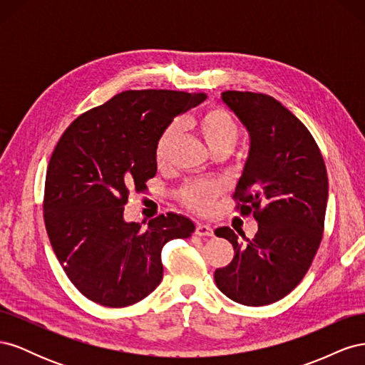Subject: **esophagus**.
I'll return each mask as SVG.
<instances>
[{
    "label": "esophagus",
    "mask_w": 365,
    "mask_h": 365,
    "mask_svg": "<svg viewBox=\"0 0 365 365\" xmlns=\"http://www.w3.org/2000/svg\"><path fill=\"white\" fill-rule=\"evenodd\" d=\"M195 235L210 237V236H213V228L210 225H205V224H197L196 230H195Z\"/></svg>",
    "instance_id": "obj_1"
}]
</instances>
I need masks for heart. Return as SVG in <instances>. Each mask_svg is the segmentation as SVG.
Returning <instances> with one entry per match:
<instances>
[{"label":"heart","mask_w":365,"mask_h":365,"mask_svg":"<svg viewBox=\"0 0 365 365\" xmlns=\"http://www.w3.org/2000/svg\"><path fill=\"white\" fill-rule=\"evenodd\" d=\"M189 125L201 135L212 152L217 149L233 150L240 137V128L236 117L222 106H210L204 109L189 120ZM176 137H178V126L176 125L165 128L158 137L155 145V163L160 169L165 168V164H168ZM222 192V184L197 181L181 187L178 195L184 205L197 213H205L212 208Z\"/></svg>","instance_id":"b5f03b06"}]
</instances>
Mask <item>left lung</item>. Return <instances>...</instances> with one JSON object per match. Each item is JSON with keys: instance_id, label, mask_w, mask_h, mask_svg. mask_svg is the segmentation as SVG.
Returning <instances> with one entry per match:
<instances>
[{"instance_id": "obj_1", "label": "left lung", "mask_w": 365, "mask_h": 365, "mask_svg": "<svg viewBox=\"0 0 365 365\" xmlns=\"http://www.w3.org/2000/svg\"><path fill=\"white\" fill-rule=\"evenodd\" d=\"M224 103L250 134V153L233 195L242 216L259 230L239 242L230 227L215 231L235 248L215 271L220 292L245 306H267L302 282L323 239L327 170L311 132L274 97L225 91Z\"/></svg>"}]
</instances>
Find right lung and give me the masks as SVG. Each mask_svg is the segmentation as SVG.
<instances>
[{"label": "right lung", "instance_id": "add662e5", "mask_svg": "<svg viewBox=\"0 0 365 365\" xmlns=\"http://www.w3.org/2000/svg\"><path fill=\"white\" fill-rule=\"evenodd\" d=\"M204 93L130 90L77 117L47 168L43 222L70 282L106 307L138 303L163 279L161 250L195 231L168 213L145 228L123 219L130 190L157 173L155 145L172 120L204 102Z\"/></svg>", "mask_w": 365, "mask_h": 365}]
</instances>
